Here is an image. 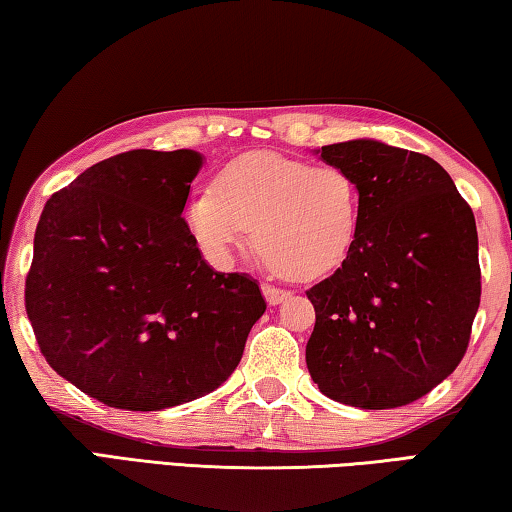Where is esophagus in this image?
<instances>
[{
	"label": "esophagus",
	"instance_id": "34e87169",
	"mask_svg": "<svg viewBox=\"0 0 512 512\" xmlns=\"http://www.w3.org/2000/svg\"><path fill=\"white\" fill-rule=\"evenodd\" d=\"M262 293H264V298H266V302H268V305H271V307L280 305V302H284V300L289 298V291L277 289V287H273V284H264Z\"/></svg>",
	"mask_w": 512,
	"mask_h": 512
}]
</instances>
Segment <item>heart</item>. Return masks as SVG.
<instances>
[{"mask_svg":"<svg viewBox=\"0 0 512 512\" xmlns=\"http://www.w3.org/2000/svg\"><path fill=\"white\" fill-rule=\"evenodd\" d=\"M187 228L207 255L230 262L255 228V244L282 277L316 280L339 268L357 237L359 192L339 167L273 153L223 164L214 185L185 207Z\"/></svg>","mask_w":512,"mask_h":512,"instance_id":"b5f03b06","label":"heart"}]
</instances>
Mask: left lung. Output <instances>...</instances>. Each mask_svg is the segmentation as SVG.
Returning <instances> with one entry per match:
<instances>
[{
  "instance_id": "left-lung-1",
  "label": "left lung",
  "mask_w": 512,
  "mask_h": 512,
  "mask_svg": "<svg viewBox=\"0 0 512 512\" xmlns=\"http://www.w3.org/2000/svg\"><path fill=\"white\" fill-rule=\"evenodd\" d=\"M359 192L357 237L307 291V368L320 393L359 409L411 404L465 357L481 302L472 207L429 155L375 140L318 151Z\"/></svg>"
}]
</instances>
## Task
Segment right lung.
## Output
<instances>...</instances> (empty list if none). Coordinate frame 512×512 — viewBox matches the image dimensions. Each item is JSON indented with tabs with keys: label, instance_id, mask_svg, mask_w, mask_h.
<instances>
[{
	"label": "right lung",
	"instance_id": "obj_1",
	"mask_svg": "<svg viewBox=\"0 0 512 512\" xmlns=\"http://www.w3.org/2000/svg\"><path fill=\"white\" fill-rule=\"evenodd\" d=\"M201 153L135 149L40 214L24 302L42 357L115 409L160 411L219 388L266 311L246 273L205 264L183 219Z\"/></svg>",
	"mask_w": 512,
	"mask_h": 512
}]
</instances>
